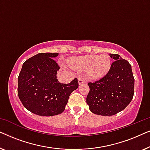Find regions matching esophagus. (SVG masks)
Listing matches in <instances>:
<instances>
[{"instance_id": "esophagus-1", "label": "esophagus", "mask_w": 150, "mask_h": 150, "mask_svg": "<svg viewBox=\"0 0 150 150\" xmlns=\"http://www.w3.org/2000/svg\"><path fill=\"white\" fill-rule=\"evenodd\" d=\"M78 82H79V85H82V84H83V83H85V80H84L83 78H81V77H79V79H78Z\"/></svg>"}]
</instances>
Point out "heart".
Instances as JSON below:
<instances>
[{
    "instance_id": "b5f03b06",
    "label": "heart",
    "mask_w": 150,
    "mask_h": 150,
    "mask_svg": "<svg viewBox=\"0 0 150 150\" xmlns=\"http://www.w3.org/2000/svg\"><path fill=\"white\" fill-rule=\"evenodd\" d=\"M68 63L71 68L76 70H87L90 79L98 80L107 74L111 67L108 55L88 54L71 58Z\"/></svg>"
}]
</instances>
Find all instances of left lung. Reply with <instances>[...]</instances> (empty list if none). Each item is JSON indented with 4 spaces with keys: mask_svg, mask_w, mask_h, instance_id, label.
Returning <instances> with one entry per match:
<instances>
[{
    "mask_svg": "<svg viewBox=\"0 0 150 150\" xmlns=\"http://www.w3.org/2000/svg\"><path fill=\"white\" fill-rule=\"evenodd\" d=\"M114 59L109 71L99 81L89 83L87 103L94 114L112 116L130 103L134 96V79L132 67L117 54H110Z\"/></svg>",
    "mask_w": 150,
    "mask_h": 150,
    "instance_id": "obj_1",
    "label": "left lung"
}]
</instances>
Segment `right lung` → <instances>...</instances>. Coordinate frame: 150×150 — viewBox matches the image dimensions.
I'll list each match as a JSON object with an SVG mask.
<instances>
[{"mask_svg":"<svg viewBox=\"0 0 150 150\" xmlns=\"http://www.w3.org/2000/svg\"><path fill=\"white\" fill-rule=\"evenodd\" d=\"M59 53H39L23 63L18 76V95L23 106L40 116H54L64 111L71 93L79 87L77 79L59 83L60 67L54 58Z\"/></svg>","mask_w":150,"mask_h":150,"instance_id":"right-lung-1","label":"right lung"}]
</instances>
